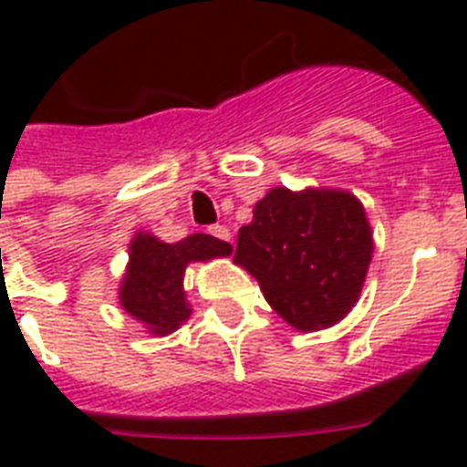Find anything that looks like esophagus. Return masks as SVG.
I'll list each match as a JSON object with an SVG mask.
<instances>
[{
  "label": "esophagus",
  "instance_id": "obj_1",
  "mask_svg": "<svg viewBox=\"0 0 467 467\" xmlns=\"http://www.w3.org/2000/svg\"><path fill=\"white\" fill-rule=\"evenodd\" d=\"M208 233H211L213 237L223 240V242H230V237H233V234H230V230H227L225 225H211V227H208Z\"/></svg>",
  "mask_w": 467,
  "mask_h": 467
}]
</instances>
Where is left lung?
<instances>
[{
    "label": "left lung",
    "mask_w": 467,
    "mask_h": 467,
    "mask_svg": "<svg viewBox=\"0 0 467 467\" xmlns=\"http://www.w3.org/2000/svg\"><path fill=\"white\" fill-rule=\"evenodd\" d=\"M373 254L361 201L348 191L271 189L237 234L234 262L296 329L337 325L358 300Z\"/></svg>",
    "instance_id": "left-lung-1"
}]
</instances>
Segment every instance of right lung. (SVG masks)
Returning <instances> with one entry per match:
<instances>
[{"mask_svg":"<svg viewBox=\"0 0 467 467\" xmlns=\"http://www.w3.org/2000/svg\"><path fill=\"white\" fill-rule=\"evenodd\" d=\"M233 247L211 234H189L169 244L155 234L138 233L130 242V262L120 281V306L157 337L179 329L191 315L183 296V271L191 262L227 256Z\"/></svg>","mask_w":467,"mask_h":467,"instance_id":"obj_1","label":"right lung"}]
</instances>
